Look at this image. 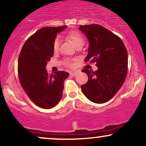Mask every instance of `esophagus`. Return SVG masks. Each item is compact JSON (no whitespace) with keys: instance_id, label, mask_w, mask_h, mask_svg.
Returning <instances> with one entry per match:
<instances>
[{"instance_id":"obj_1","label":"esophagus","mask_w":146,"mask_h":146,"mask_svg":"<svg viewBox=\"0 0 146 146\" xmlns=\"http://www.w3.org/2000/svg\"><path fill=\"white\" fill-rule=\"evenodd\" d=\"M78 72L77 71H72V72H70V75H72V76H76L77 75H78Z\"/></svg>"}]
</instances>
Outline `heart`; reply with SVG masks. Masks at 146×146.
Returning a JSON list of instances; mask_svg holds the SVG:
<instances>
[{"label": "heart", "mask_w": 146, "mask_h": 146, "mask_svg": "<svg viewBox=\"0 0 146 146\" xmlns=\"http://www.w3.org/2000/svg\"><path fill=\"white\" fill-rule=\"evenodd\" d=\"M66 38H68V40H70L72 43L75 45V47L80 46L82 45L83 46L84 44V38L82 36V35L80 33L78 32V31H71V32L68 33L66 36ZM60 46V40L58 38H56L54 40V43H53V49L54 50L57 51L58 50ZM64 63L66 66H73V63L71 62V61L69 59H64Z\"/></svg>", "instance_id": "heart-1"}]
</instances>
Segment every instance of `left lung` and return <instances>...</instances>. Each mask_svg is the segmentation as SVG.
Segmentation results:
<instances>
[{
	"mask_svg": "<svg viewBox=\"0 0 146 146\" xmlns=\"http://www.w3.org/2000/svg\"><path fill=\"white\" fill-rule=\"evenodd\" d=\"M79 29L88 38V54L85 62H96L98 70L84 68L88 76L82 85L84 94L93 103L110 101L122 87L128 72V53L118 36L98 24L80 25Z\"/></svg>",
	"mask_w": 146,
	"mask_h": 146,
	"instance_id": "obj_1",
	"label": "left lung"
}]
</instances>
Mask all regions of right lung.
<instances>
[{"mask_svg": "<svg viewBox=\"0 0 146 146\" xmlns=\"http://www.w3.org/2000/svg\"><path fill=\"white\" fill-rule=\"evenodd\" d=\"M66 26L44 27L26 40L19 55L17 72L22 88L35 105L51 109L62 96L64 82L68 77L65 71L47 73L45 66L54 55L53 43L58 33Z\"/></svg>", "mask_w": 146, "mask_h": 146, "instance_id": "add662e5", "label": "right lung"}]
</instances>
